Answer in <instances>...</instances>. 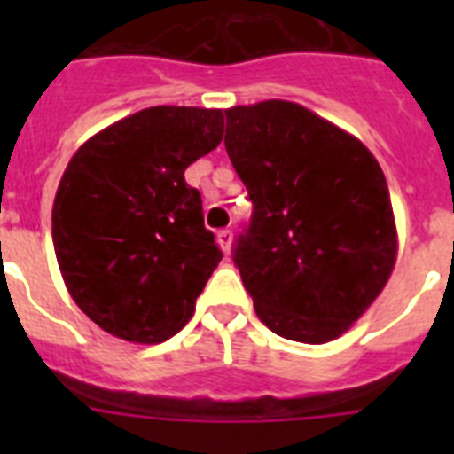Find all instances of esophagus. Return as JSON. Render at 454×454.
<instances>
[{"instance_id": "34e87169", "label": "esophagus", "mask_w": 454, "mask_h": 454, "mask_svg": "<svg viewBox=\"0 0 454 454\" xmlns=\"http://www.w3.org/2000/svg\"><path fill=\"white\" fill-rule=\"evenodd\" d=\"M215 236H218V243H220V247H223L224 254H230L231 239H234V236H231V230H220Z\"/></svg>"}]
</instances>
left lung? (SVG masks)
Wrapping results in <instances>:
<instances>
[{
  "mask_svg": "<svg viewBox=\"0 0 454 454\" xmlns=\"http://www.w3.org/2000/svg\"><path fill=\"white\" fill-rule=\"evenodd\" d=\"M224 147L252 202L231 259L268 330L327 343L395 263L387 179L356 138L282 99L224 111Z\"/></svg>",
  "mask_w": 454,
  "mask_h": 454,
  "instance_id": "1",
  "label": "left lung"
}]
</instances>
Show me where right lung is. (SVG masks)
Returning a JSON list of instances; mask_svg holds the SVG:
<instances>
[{
    "label": "right lung",
    "mask_w": 454,
    "mask_h": 454,
    "mask_svg": "<svg viewBox=\"0 0 454 454\" xmlns=\"http://www.w3.org/2000/svg\"><path fill=\"white\" fill-rule=\"evenodd\" d=\"M223 111L152 106L72 156L51 211L66 286L108 334L161 343L191 320L223 259L184 170L220 145Z\"/></svg>",
    "instance_id": "right-lung-1"
}]
</instances>
